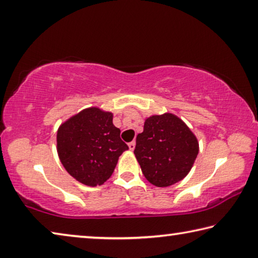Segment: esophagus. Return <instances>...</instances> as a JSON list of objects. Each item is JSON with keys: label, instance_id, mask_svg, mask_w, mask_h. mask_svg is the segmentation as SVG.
Segmentation results:
<instances>
[{"label": "esophagus", "instance_id": "esophagus-1", "mask_svg": "<svg viewBox=\"0 0 258 258\" xmlns=\"http://www.w3.org/2000/svg\"><path fill=\"white\" fill-rule=\"evenodd\" d=\"M128 148H130V150H131V151H133V150H134V148H135V141L130 142V143H128Z\"/></svg>", "mask_w": 258, "mask_h": 258}]
</instances>
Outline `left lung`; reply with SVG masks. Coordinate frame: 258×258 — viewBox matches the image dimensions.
<instances>
[{"label":"left lung","instance_id":"8db88e82","mask_svg":"<svg viewBox=\"0 0 258 258\" xmlns=\"http://www.w3.org/2000/svg\"><path fill=\"white\" fill-rule=\"evenodd\" d=\"M198 152V139L171 112L148 117L134 149L143 175L159 187L182 181L191 171Z\"/></svg>","mask_w":258,"mask_h":258}]
</instances>
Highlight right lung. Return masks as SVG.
I'll return each mask as SVG.
<instances>
[{"label":"right lung","instance_id":"obj_1","mask_svg":"<svg viewBox=\"0 0 258 258\" xmlns=\"http://www.w3.org/2000/svg\"><path fill=\"white\" fill-rule=\"evenodd\" d=\"M112 112L83 109L59 126L56 151L66 171L87 186L102 185L111 176L119 156L128 149Z\"/></svg>","mask_w":258,"mask_h":258}]
</instances>
